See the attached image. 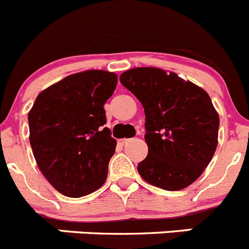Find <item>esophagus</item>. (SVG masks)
<instances>
[{"label": "esophagus", "instance_id": "esophagus-1", "mask_svg": "<svg viewBox=\"0 0 249 249\" xmlns=\"http://www.w3.org/2000/svg\"><path fill=\"white\" fill-rule=\"evenodd\" d=\"M129 138H122V140H120V143L122 144V146H124V144H127L129 142Z\"/></svg>", "mask_w": 249, "mask_h": 249}]
</instances>
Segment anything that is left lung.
Returning <instances> with one entry per match:
<instances>
[{"label":"left lung","instance_id":"obj_1","mask_svg":"<svg viewBox=\"0 0 249 249\" xmlns=\"http://www.w3.org/2000/svg\"><path fill=\"white\" fill-rule=\"evenodd\" d=\"M120 81L144 108L148 155L137 166L141 177L166 191L192 184L218 143L219 117L208 93L156 67L132 68Z\"/></svg>","mask_w":249,"mask_h":249}]
</instances>
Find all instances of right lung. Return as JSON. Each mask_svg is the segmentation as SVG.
I'll list each match as a JSON object with an SVG mask.
<instances>
[{"label":"right lung","instance_id":"right-lung-1","mask_svg":"<svg viewBox=\"0 0 249 249\" xmlns=\"http://www.w3.org/2000/svg\"><path fill=\"white\" fill-rule=\"evenodd\" d=\"M116 86L113 72L70 74L43 89L28 113L37 166L63 196L78 198L105 183L117 142L109 128H103V106Z\"/></svg>","mask_w":249,"mask_h":249}]
</instances>
